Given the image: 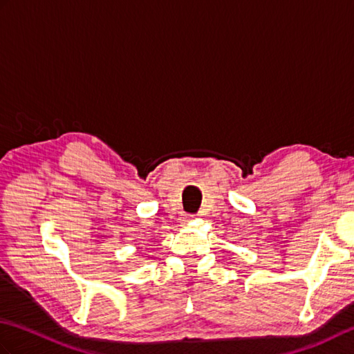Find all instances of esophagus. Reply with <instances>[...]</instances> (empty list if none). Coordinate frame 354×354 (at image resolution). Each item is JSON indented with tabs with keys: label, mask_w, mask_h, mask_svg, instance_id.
<instances>
[{
	"label": "esophagus",
	"mask_w": 354,
	"mask_h": 354,
	"mask_svg": "<svg viewBox=\"0 0 354 354\" xmlns=\"http://www.w3.org/2000/svg\"><path fill=\"white\" fill-rule=\"evenodd\" d=\"M192 219V216H185V221L184 222H189Z\"/></svg>",
	"instance_id": "esophagus-1"
}]
</instances>
